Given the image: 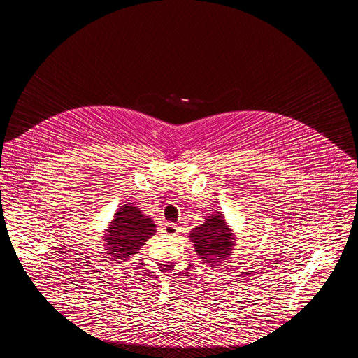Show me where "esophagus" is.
Instances as JSON below:
<instances>
[{
	"label": "esophagus",
	"mask_w": 358,
	"mask_h": 358,
	"mask_svg": "<svg viewBox=\"0 0 358 358\" xmlns=\"http://www.w3.org/2000/svg\"><path fill=\"white\" fill-rule=\"evenodd\" d=\"M164 232L166 235H171V236H176L178 234V225L177 224H173V222H165L164 224Z\"/></svg>",
	"instance_id": "1"
}]
</instances>
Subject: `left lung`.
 <instances>
[{
    "mask_svg": "<svg viewBox=\"0 0 358 358\" xmlns=\"http://www.w3.org/2000/svg\"><path fill=\"white\" fill-rule=\"evenodd\" d=\"M197 255L206 263H217L224 256L229 255L232 247V235L224 222V216L219 212L206 219V222L197 227L190 234Z\"/></svg>",
    "mask_w": 358,
    "mask_h": 358,
    "instance_id": "8db88e82",
    "label": "left lung"
}]
</instances>
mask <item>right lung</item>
I'll return each mask as SVG.
<instances>
[{
    "mask_svg": "<svg viewBox=\"0 0 358 358\" xmlns=\"http://www.w3.org/2000/svg\"><path fill=\"white\" fill-rule=\"evenodd\" d=\"M154 234L155 225L152 219L142 215L134 205H122L106 240L111 254L122 259L136 254Z\"/></svg>",
    "mask_w": 358,
    "mask_h": 358,
    "instance_id": "add662e5",
    "label": "right lung"
}]
</instances>
